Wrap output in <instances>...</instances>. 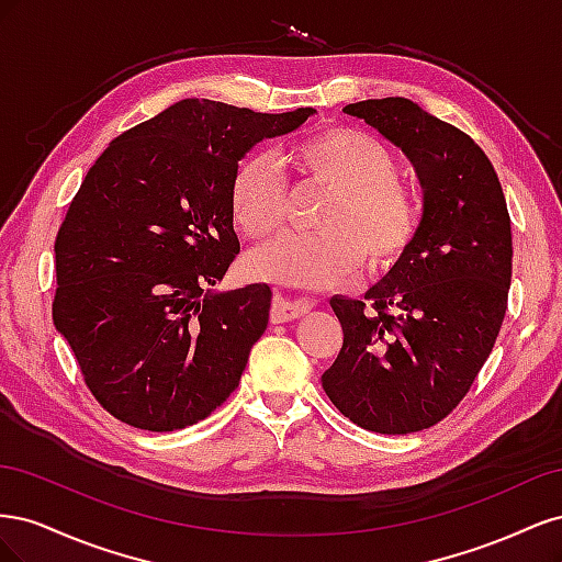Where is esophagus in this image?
Here are the masks:
<instances>
[{
	"label": "esophagus",
	"mask_w": 562,
	"mask_h": 562,
	"mask_svg": "<svg viewBox=\"0 0 562 562\" xmlns=\"http://www.w3.org/2000/svg\"><path fill=\"white\" fill-rule=\"evenodd\" d=\"M307 312H310L307 300H291V297L277 295L274 304H271V321L288 323V321H295V318L304 316Z\"/></svg>",
	"instance_id": "34e87169"
}]
</instances>
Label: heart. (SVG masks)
Returning <instances> with one entry per match:
<instances>
[{"mask_svg": "<svg viewBox=\"0 0 562 562\" xmlns=\"http://www.w3.org/2000/svg\"><path fill=\"white\" fill-rule=\"evenodd\" d=\"M304 184L326 192L310 236L283 239L252 250L248 274L300 288L347 281L356 269L370 274L394 269L411 252L419 232L415 194L398 180L386 145L351 126H333L293 149ZM285 184L267 157L244 159L229 182L232 223L252 241L274 236L285 220Z\"/></svg>", "mask_w": 562, "mask_h": 562, "instance_id": "1", "label": "heart"}]
</instances>
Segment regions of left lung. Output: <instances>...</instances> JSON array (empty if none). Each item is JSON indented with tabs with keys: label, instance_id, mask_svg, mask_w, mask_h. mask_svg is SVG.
<instances>
[{
	"label": "left lung",
	"instance_id": "left-lung-1",
	"mask_svg": "<svg viewBox=\"0 0 562 562\" xmlns=\"http://www.w3.org/2000/svg\"><path fill=\"white\" fill-rule=\"evenodd\" d=\"M345 112L413 161L424 211L411 252L366 300L330 297L345 342L321 384L361 429L413 434L454 411L495 347L512 285V217L495 168L467 133L407 98Z\"/></svg>",
	"mask_w": 562,
	"mask_h": 562
}]
</instances>
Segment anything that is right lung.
I'll return each mask as SVG.
<instances>
[{"label": "right lung", "mask_w": 562, "mask_h": 562, "mask_svg": "<svg viewBox=\"0 0 562 562\" xmlns=\"http://www.w3.org/2000/svg\"><path fill=\"white\" fill-rule=\"evenodd\" d=\"M314 112L187 98L119 135L89 168L56 236L54 323L116 419L184 429L239 386L271 291L213 288L241 250L229 182L255 145Z\"/></svg>", "instance_id": "add662e5"}]
</instances>
